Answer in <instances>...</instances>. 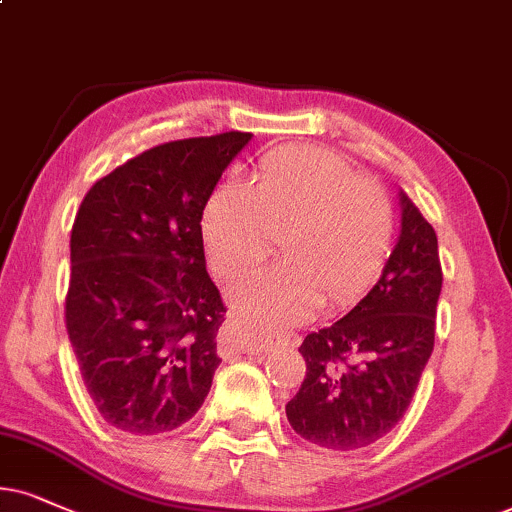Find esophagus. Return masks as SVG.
I'll return each mask as SVG.
<instances>
[{
    "mask_svg": "<svg viewBox=\"0 0 512 512\" xmlns=\"http://www.w3.org/2000/svg\"><path fill=\"white\" fill-rule=\"evenodd\" d=\"M231 347L245 349V352H250V354H267L274 349V342H267V345H260V342H257V345H252V342L243 335L241 326L234 323V328H231Z\"/></svg>",
    "mask_w": 512,
    "mask_h": 512,
    "instance_id": "esophagus-1",
    "label": "esophagus"
}]
</instances>
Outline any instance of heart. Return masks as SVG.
Masks as SVG:
<instances>
[{"instance_id":"heart-1","label":"heart","mask_w":512,"mask_h":512,"mask_svg":"<svg viewBox=\"0 0 512 512\" xmlns=\"http://www.w3.org/2000/svg\"><path fill=\"white\" fill-rule=\"evenodd\" d=\"M278 236L288 262L231 295L260 333L290 326L323 297L338 307L371 286L394 241L390 191L328 148H278L260 160L252 189L229 181L212 191L203 241L215 274L231 281L267 260Z\"/></svg>"}]
</instances>
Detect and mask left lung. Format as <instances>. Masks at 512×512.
<instances>
[{
	"instance_id": "left-lung-1",
	"label": "left lung",
	"mask_w": 512,
	"mask_h": 512,
	"mask_svg": "<svg viewBox=\"0 0 512 512\" xmlns=\"http://www.w3.org/2000/svg\"><path fill=\"white\" fill-rule=\"evenodd\" d=\"M439 293L437 234L401 193V236L380 281L347 316L302 340L307 375L286 404L297 435L335 451L385 437L435 347Z\"/></svg>"
}]
</instances>
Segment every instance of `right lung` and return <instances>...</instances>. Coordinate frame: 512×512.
<instances>
[{"instance_id":"add662e5","label":"right lung","mask_w":512,"mask_h":512,"mask_svg":"<svg viewBox=\"0 0 512 512\" xmlns=\"http://www.w3.org/2000/svg\"><path fill=\"white\" fill-rule=\"evenodd\" d=\"M248 132L153 146L96 181L70 234L66 328L108 425L151 437L196 416L222 364L226 304L203 210Z\"/></svg>"}]
</instances>
